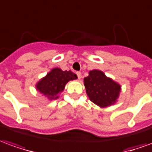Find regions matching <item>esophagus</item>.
<instances>
[{"mask_svg":"<svg viewBox=\"0 0 152 152\" xmlns=\"http://www.w3.org/2000/svg\"><path fill=\"white\" fill-rule=\"evenodd\" d=\"M76 75L78 76V79H80V78H81V73L80 72H76Z\"/></svg>","mask_w":152,"mask_h":152,"instance_id":"1","label":"esophagus"}]
</instances>
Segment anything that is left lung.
I'll return each mask as SVG.
<instances>
[{"mask_svg":"<svg viewBox=\"0 0 152 152\" xmlns=\"http://www.w3.org/2000/svg\"><path fill=\"white\" fill-rule=\"evenodd\" d=\"M84 85L90 101L102 108L117 102L121 90L119 83L95 69L89 72V76L84 78Z\"/></svg>","mask_w":152,"mask_h":152,"instance_id":"1","label":"left lung"}]
</instances>
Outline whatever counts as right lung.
Instances as JSON below:
<instances>
[{
	"label": "right lung",
	"instance_id": "right-lung-1",
	"mask_svg": "<svg viewBox=\"0 0 152 152\" xmlns=\"http://www.w3.org/2000/svg\"><path fill=\"white\" fill-rule=\"evenodd\" d=\"M76 79L77 76L72 72L55 67L37 83L36 89L49 100H53L58 99V95L64 90L66 83Z\"/></svg>",
	"mask_w": 152,
	"mask_h": 152
}]
</instances>
